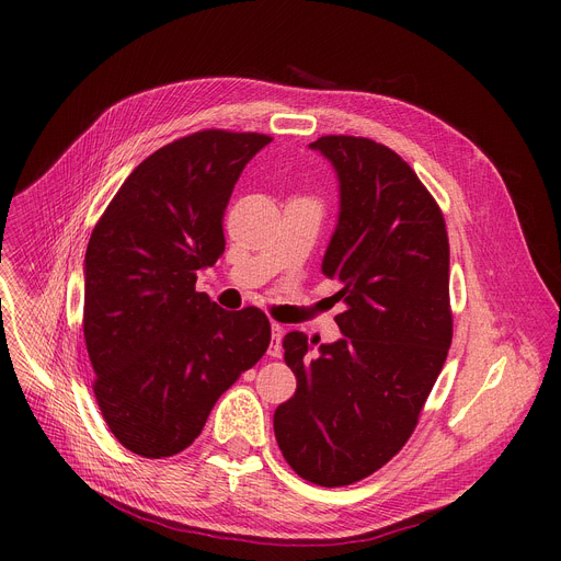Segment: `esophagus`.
<instances>
[{"instance_id": "esophagus-1", "label": "esophagus", "mask_w": 561, "mask_h": 561, "mask_svg": "<svg viewBox=\"0 0 561 561\" xmlns=\"http://www.w3.org/2000/svg\"><path fill=\"white\" fill-rule=\"evenodd\" d=\"M282 333H284V329L273 322L271 324V344H268L271 357H282Z\"/></svg>"}]
</instances>
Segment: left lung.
<instances>
[{"label":"left lung","mask_w":561,"mask_h":561,"mask_svg":"<svg viewBox=\"0 0 561 561\" xmlns=\"http://www.w3.org/2000/svg\"><path fill=\"white\" fill-rule=\"evenodd\" d=\"M340 180V219L322 273L337 279L342 340L293 331L284 359L297 390L273 417L288 466L306 482L348 486L413 435L450 342L448 232L415 171L383 144L327 135L310 144Z\"/></svg>","instance_id":"obj_1"}]
</instances>
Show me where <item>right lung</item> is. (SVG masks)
Segmentation results:
<instances>
[{
    "instance_id": "right-lung-1",
    "label": "right lung",
    "mask_w": 561,
    "mask_h": 561,
    "mask_svg": "<svg viewBox=\"0 0 561 561\" xmlns=\"http://www.w3.org/2000/svg\"><path fill=\"white\" fill-rule=\"evenodd\" d=\"M262 133L199 130L126 178L84 260V340L93 392L117 442L162 459L188 448L215 402L271 344L268 317L195 290L226 249L224 210Z\"/></svg>"
}]
</instances>
